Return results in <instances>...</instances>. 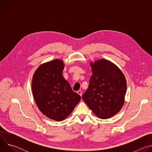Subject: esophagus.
Returning <instances> with one entry per match:
<instances>
[{"label": "esophagus", "instance_id": "34e87169", "mask_svg": "<svg viewBox=\"0 0 152 152\" xmlns=\"http://www.w3.org/2000/svg\"><path fill=\"white\" fill-rule=\"evenodd\" d=\"M77 94H79L80 96H82V91H80V90H79V91H77Z\"/></svg>", "mask_w": 152, "mask_h": 152}]
</instances>
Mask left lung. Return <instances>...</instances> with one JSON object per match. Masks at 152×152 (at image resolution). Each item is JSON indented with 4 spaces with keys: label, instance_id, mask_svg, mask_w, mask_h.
I'll return each mask as SVG.
<instances>
[{
    "label": "left lung",
    "instance_id": "left-lung-1",
    "mask_svg": "<svg viewBox=\"0 0 152 152\" xmlns=\"http://www.w3.org/2000/svg\"><path fill=\"white\" fill-rule=\"evenodd\" d=\"M90 66L93 75L82 99L99 118H111L124 104L127 89L125 76L116 65L104 59L91 62Z\"/></svg>",
    "mask_w": 152,
    "mask_h": 152
}]
</instances>
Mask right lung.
Wrapping results in <instances>:
<instances>
[{
  "mask_svg": "<svg viewBox=\"0 0 152 152\" xmlns=\"http://www.w3.org/2000/svg\"><path fill=\"white\" fill-rule=\"evenodd\" d=\"M64 64L56 59L42 64L35 72L32 90L39 111L46 117L60 121L66 119L80 100L62 76Z\"/></svg>",
  "mask_w": 152,
  "mask_h": 152,
  "instance_id": "obj_1",
  "label": "right lung"
}]
</instances>
